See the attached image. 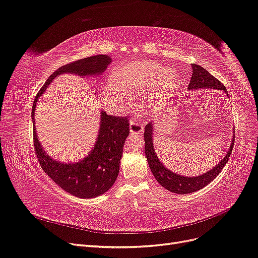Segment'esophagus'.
<instances>
[{
	"label": "esophagus",
	"mask_w": 258,
	"mask_h": 258,
	"mask_svg": "<svg viewBox=\"0 0 258 258\" xmlns=\"http://www.w3.org/2000/svg\"><path fill=\"white\" fill-rule=\"evenodd\" d=\"M130 132L132 135H141L143 132V126L135 120L130 121Z\"/></svg>",
	"instance_id": "obj_1"
}]
</instances>
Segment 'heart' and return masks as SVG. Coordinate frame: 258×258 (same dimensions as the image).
<instances>
[{"label": "heart", "instance_id": "b5f03b06", "mask_svg": "<svg viewBox=\"0 0 258 258\" xmlns=\"http://www.w3.org/2000/svg\"><path fill=\"white\" fill-rule=\"evenodd\" d=\"M179 75L154 61H131L113 73L102 98L113 110H121L130 97L140 93L139 113L151 115L172 99L178 89Z\"/></svg>", "mask_w": 258, "mask_h": 258}]
</instances>
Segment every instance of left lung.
I'll return each instance as SVG.
<instances>
[{
    "label": "left lung",
    "instance_id": "obj_1",
    "mask_svg": "<svg viewBox=\"0 0 258 258\" xmlns=\"http://www.w3.org/2000/svg\"><path fill=\"white\" fill-rule=\"evenodd\" d=\"M192 75L190 79V83L188 85L189 90H198V89H215L221 90L226 96H228V92L226 90L225 86L217 81L214 76L211 75L206 69H204L197 64H191ZM229 97V96H228ZM155 122L154 120L150 121L145 124L144 128V141H145V156L148 162V166L152 171L153 175L157 179V182L165 187L169 191H172L179 195H186L194 191H197L201 188H204L209 183H211L213 179L220 174L223 170L224 166L227 163L230 154L232 152L233 144H235V132L231 139V144L229 146V150L225 157L217 163V165L211 170L207 171L206 173L200 174L197 176H185L177 174L175 172L169 170L163 166V163L160 161L159 157L156 154L155 147H154V132H155ZM235 130V128H233Z\"/></svg>",
    "mask_w": 258,
    "mask_h": 258
}]
</instances>
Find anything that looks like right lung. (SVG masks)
<instances>
[{"mask_svg":"<svg viewBox=\"0 0 258 258\" xmlns=\"http://www.w3.org/2000/svg\"><path fill=\"white\" fill-rule=\"evenodd\" d=\"M111 62L112 58L110 56L96 54L59 68L48 77L40 92L37 93L31 112L35 153L41 167L45 173L62 189L83 199L101 196L115 183L119 173V162L124 141L130 131L128 118L107 115L104 111H101L97 140L92 145L91 151L83 159L69 163L50 157L44 150L37 137L34 111L38 99L43 96V93L57 76L72 74L83 79L95 77L99 80Z\"/></svg>","mask_w":258,"mask_h":258,"instance_id":"1","label":"right lung"}]
</instances>
